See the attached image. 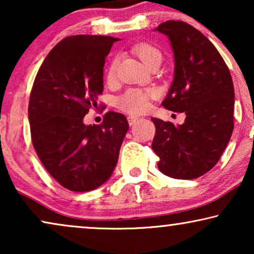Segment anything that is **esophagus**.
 <instances>
[{
	"mask_svg": "<svg viewBox=\"0 0 254 254\" xmlns=\"http://www.w3.org/2000/svg\"><path fill=\"white\" fill-rule=\"evenodd\" d=\"M127 120H128V124H129L130 126H131V125H134L138 120V117H136V116H129V117L127 118Z\"/></svg>",
	"mask_w": 254,
	"mask_h": 254,
	"instance_id": "34e87169",
	"label": "esophagus"
}]
</instances>
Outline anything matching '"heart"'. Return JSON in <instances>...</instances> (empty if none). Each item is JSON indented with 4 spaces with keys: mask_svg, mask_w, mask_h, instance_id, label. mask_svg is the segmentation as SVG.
<instances>
[{
    "mask_svg": "<svg viewBox=\"0 0 254 254\" xmlns=\"http://www.w3.org/2000/svg\"><path fill=\"white\" fill-rule=\"evenodd\" d=\"M134 53L140 58V60L151 67L155 64H161L163 55L159 48L148 43H138L133 47ZM116 74V60L111 62L106 71V77L109 81L113 79ZM154 96V91L150 89H128L123 95L118 97L117 104L121 110L129 113H141L147 110L149 99Z\"/></svg>",
    "mask_w": 254,
    "mask_h": 254,
    "instance_id": "heart-1",
    "label": "heart"
}]
</instances>
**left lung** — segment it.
<instances>
[{
    "label": "left lung",
    "mask_w": 254,
    "mask_h": 254,
    "mask_svg": "<svg viewBox=\"0 0 254 254\" xmlns=\"http://www.w3.org/2000/svg\"><path fill=\"white\" fill-rule=\"evenodd\" d=\"M155 31L169 38L175 74L162 105L185 112L183 125L152 118L151 148L158 169L176 179H194L218 162L234 130L235 90L230 71L213 44L195 27L168 20Z\"/></svg>",
    "instance_id": "8db88e82"
}]
</instances>
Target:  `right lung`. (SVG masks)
<instances>
[{"label": "right lung", "mask_w": 254, "mask_h": 254, "mask_svg": "<svg viewBox=\"0 0 254 254\" xmlns=\"http://www.w3.org/2000/svg\"><path fill=\"white\" fill-rule=\"evenodd\" d=\"M118 38L67 37L50 52L34 79L29 104L33 147L64 189L89 192L112 176L129 125L109 112L100 125L83 123L103 93L105 58Z\"/></svg>", "instance_id": "obj_1"}]
</instances>
